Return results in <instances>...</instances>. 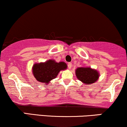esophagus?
<instances>
[{"instance_id":"obj_1","label":"esophagus","mask_w":127,"mask_h":127,"mask_svg":"<svg viewBox=\"0 0 127 127\" xmlns=\"http://www.w3.org/2000/svg\"><path fill=\"white\" fill-rule=\"evenodd\" d=\"M71 66H72V64L71 63H68V67L69 69L71 68Z\"/></svg>"}]
</instances>
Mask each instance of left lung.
Returning a JSON list of instances; mask_svg holds the SVG:
<instances>
[{
	"label": "left lung",
	"mask_w": 127,
	"mask_h": 127,
	"mask_svg": "<svg viewBox=\"0 0 127 127\" xmlns=\"http://www.w3.org/2000/svg\"><path fill=\"white\" fill-rule=\"evenodd\" d=\"M75 73L78 80L86 85H91L95 83L100 76L97 70L89 67H77L75 70Z\"/></svg>",
	"instance_id": "1"
}]
</instances>
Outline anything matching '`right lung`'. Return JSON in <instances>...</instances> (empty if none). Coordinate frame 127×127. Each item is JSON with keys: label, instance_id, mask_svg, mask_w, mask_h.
<instances>
[{"label": "right lung", "instance_id": "right-lung-1", "mask_svg": "<svg viewBox=\"0 0 127 127\" xmlns=\"http://www.w3.org/2000/svg\"><path fill=\"white\" fill-rule=\"evenodd\" d=\"M67 68V65L64 62L57 63L54 60L50 59L45 62L35 63L32 68V71L38 82L48 85L51 80L56 78L60 71Z\"/></svg>", "mask_w": 127, "mask_h": 127}]
</instances>
